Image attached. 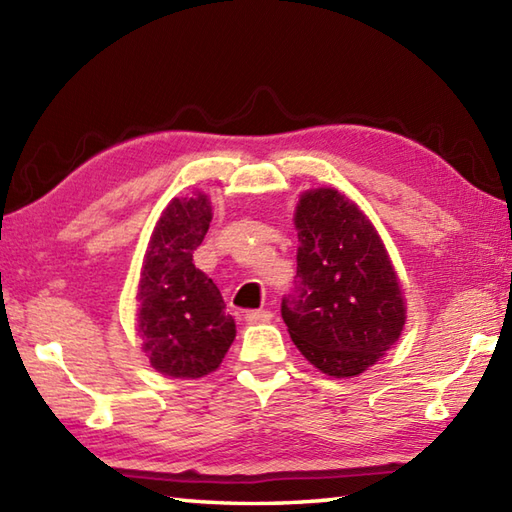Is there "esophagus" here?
<instances>
[{"label":"esophagus","mask_w":512,"mask_h":512,"mask_svg":"<svg viewBox=\"0 0 512 512\" xmlns=\"http://www.w3.org/2000/svg\"><path fill=\"white\" fill-rule=\"evenodd\" d=\"M246 323H268L270 319H273V312L270 310H248L244 314Z\"/></svg>","instance_id":"esophagus-1"}]
</instances>
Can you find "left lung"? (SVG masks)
<instances>
[{
  "label": "left lung",
  "instance_id": "1",
  "mask_svg": "<svg viewBox=\"0 0 512 512\" xmlns=\"http://www.w3.org/2000/svg\"><path fill=\"white\" fill-rule=\"evenodd\" d=\"M295 288L281 299L292 341L334 378L372 367L405 328V299L376 228L336 189L299 198Z\"/></svg>",
  "mask_w": 512,
  "mask_h": 512
}]
</instances>
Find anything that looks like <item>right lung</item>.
I'll list each match as a JSON object with an SVG mask.
<instances>
[{
  "instance_id": "obj_1",
  "label": "right lung",
  "mask_w": 512,
  "mask_h": 512,
  "mask_svg": "<svg viewBox=\"0 0 512 512\" xmlns=\"http://www.w3.org/2000/svg\"><path fill=\"white\" fill-rule=\"evenodd\" d=\"M204 193L173 198L151 233L138 284V336L156 372L202 378L220 367L235 321L213 279L193 264L211 222Z\"/></svg>"
}]
</instances>
